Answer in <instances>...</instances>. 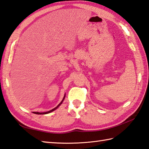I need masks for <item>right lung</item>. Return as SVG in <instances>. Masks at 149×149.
Wrapping results in <instances>:
<instances>
[{"mask_svg":"<svg viewBox=\"0 0 149 149\" xmlns=\"http://www.w3.org/2000/svg\"><path fill=\"white\" fill-rule=\"evenodd\" d=\"M64 98H65V95H64V98H63V100H62V101L61 102V103L59 104L57 106V107H56L55 108L52 109V110H49V111H47V112H42V113H40V112H33V113H35V114H38V115H42V114H47V113H50V112H52V111H54L55 110H56V109H57V108L59 107V106H60V105L62 104V102H63V101H64Z\"/></svg>","mask_w":149,"mask_h":149,"instance_id":"obj_1","label":"right lung"}]
</instances>
